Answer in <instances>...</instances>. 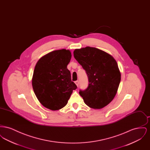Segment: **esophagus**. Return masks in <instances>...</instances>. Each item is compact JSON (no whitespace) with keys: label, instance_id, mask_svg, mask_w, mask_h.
I'll use <instances>...</instances> for the list:
<instances>
[{"label":"esophagus","instance_id":"esophagus-1","mask_svg":"<svg viewBox=\"0 0 150 150\" xmlns=\"http://www.w3.org/2000/svg\"><path fill=\"white\" fill-rule=\"evenodd\" d=\"M75 83L76 84V85L77 86H78L79 84V82L78 80H76V81H75Z\"/></svg>","mask_w":150,"mask_h":150}]
</instances>
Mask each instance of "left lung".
<instances>
[{"instance_id":"left-lung-1","label":"left lung","mask_w":150,"mask_h":150,"mask_svg":"<svg viewBox=\"0 0 150 150\" xmlns=\"http://www.w3.org/2000/svg\"><path fill=\"white\" fill-rule=\"evenodd\" d=\"M74 56L88 78V87L79 91L84 103L94 109L107 106L114 99L121 80L115 59L106 52L90 47L75 50Z\"/></svg>"}]
</instances>
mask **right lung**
<instances>
[{
  "mask_svg": "<svg viewBox=\"0 0 150 150\" xmlns=\"http://www.w3.org/2000/svg\"><path fill=\"white\" fill-rule=\"evenodd\" d=\"M71 58L70 50H54L36 64L32 79L34 92L42 105L51 110L65 106L72 91L77 88L67 68Z\"/></svg>",
  "mask_w": 150,
  "mask_h": 150,
  "instance_id": "1",
  "label": "right lung"
}]
</instances>
